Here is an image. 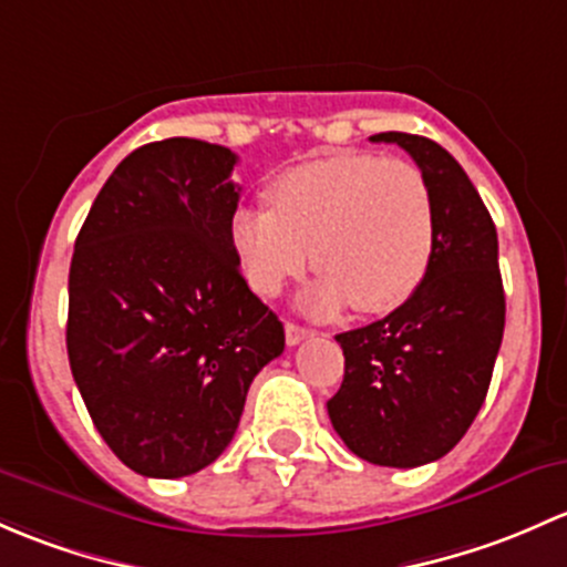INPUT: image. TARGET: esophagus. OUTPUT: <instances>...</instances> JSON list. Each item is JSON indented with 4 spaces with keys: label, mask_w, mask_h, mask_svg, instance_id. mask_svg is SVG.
Instances as JSON below:
<instances>
[{
    "label": "esophagus",
    "mask_w": 567,
    "mask_h": 567,
    "mask_svg": "<svg viewBox=\"0 0 567 567\" xmlns=\"http://www.w3.org/2000/svg\"><path fill=\"white\" fill-rule=\"evenodd\" d=\"M286 343H289V347H297V343L300 341H306V338H311L313 332L308 330V327H300V324H295V322H286Z\"/></svg>",
    "instance_id": "1"
}]
</instances>
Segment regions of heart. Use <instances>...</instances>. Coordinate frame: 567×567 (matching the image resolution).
I'll use <instances>...</instances> for the list:
<instances>
[{
  "label": "heart",
  "mask_w": 567,
  "mask_h": 567,
  "mask_svg": "<svg viewBox=\"0 0 567 567\" xmlns=\"http://www.w3.org/2000/svg\"><path fill=\"white\" fill-rule=\"evenodd\" d=\"M270 209L240 207L229 240L250 289L281 295L313 259L322 276L302 297L313 317L352 302L358 313L404 306L434 254L429 179L401 157L336 153L286 168L267 188Z\"/></svg>",
  "instance_id": "1"
}]
</instances>
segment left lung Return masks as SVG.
<instances>
[{
	"label": "left lung",
	"instance_id": "1",
	"mask_svg": "<svg viewBox=\"0 0 567 567\" xmlns=\"http://www.w3.org/2000/svg\"><path fill=\"white\" fill-rule=\"evenodd\" d=\"M371 142L399 144L429 179L434 254L404 306L336 336L343 382L327 414L354 456L410 470L451 453L481 412L505 330V291L497 229L456 157L412 133Z\"/></svg>",
	"mask_w": 567,
	"mask_h": 567
}]
</instances>
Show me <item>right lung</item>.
<instances>
[{
	"label": "right lung",
	"mask_w": 567,
	"mask_h": 567,
	"mask_svg": "<svg viewBox=\"0 0 567 567\" xmlns=\"http://www.w3.org/2000/svg\"><path fill=\"white\" fill-rule=\"evenodd\" d=\"M237 155L198 138L133 150L75 237L68 358L114 456L185 477L229 447L284 324L248 289L229 240Z\"/></svg>",
	"instance_id": "obj_1"
}]
</instances>
